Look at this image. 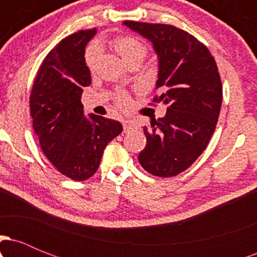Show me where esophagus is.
Wrapping results in <instances>:
<instances>
[{
  "mask_svg": "<svg viewBox=\"0 0 257 257\" xmlns=\"http://www.w3.org/2000/svg\"><path fill=\"white\" fill-rule=\"evenodd\" d=\"M123 128H124V133H131L137 129V125L134 124V122L131 119L123 120Z\"/></svg>",
  "mask_w": 257,
  "mask_h": 257,
  "instance_id": "1",
  "label": "esophagus"
}]
</instances>
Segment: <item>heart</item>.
Returning <instances> with one entry per match:
<instances>
[{
    "label": "heart",
    "mask_w": 257,
    "mask_h": 257,
    "mask_svg": "<svg viewBox=\"0 0 257 257\" xmlns=\"http://www.w3.org/2000/svg\"><path fill=\"white\" fill-rule=\"evenodd\" d=\"M112 46H113L116 52L118 53L120 58H122L126 64L138 60L143 61L144 58L146 57V46L135 37L119 36L112 41ZM99 47L95 46V44H93V46H90L89 48L87 49V53H85V61H87L88 67H89L90 70H94V67H95L96 61H98L99 58ZM116 100L117 102H118V105L122 106V107H128L129 104H131L129 95L123 90H119L118 93H117Z\"/></svg>",
    "instance_id": "b5f03b06"
}]
</instances>
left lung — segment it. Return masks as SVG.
I'll use <instances>...</instances> for the list:
<instances>
[{
    "mask_svg": "<svg viewBox=\"0 0 257 257\" xmlns=\"http://www.w3.org/2000/svg\"><path fill=\"white\" fill-rule=\"evenodd\" d=\"M152 43L158 59L156 102L168 105L166 116L144 128L147 140L139 155L141 167L159 178L175 176L208 146L222 104V84L209 49L181 29L166 24L124 22Z\"/></svg>",
    "mask_w": 257,
    "mask_h": 257,
    "instance_id": "1",
    "label": "left lung"
}]
</instances>
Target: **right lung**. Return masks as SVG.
I'll return each mask as SVG.
<instances>
[{"mask_svg": "<svg viewBox=\"0 0 257 257\" xmlns=\"http://www.w3.org/2000/svg\"><path fill=\"white\" fill-rule=\"evenodd\" d=\"M96 29L64 38L38 69L30 95L32 125L49 162L67 178L83 181L98 170L106 145L119 135L118 120L84 116L81 96L90 84L85 47Z\"/></svg>", "mask_w": 257, "mask_h": 257, "instance_id": "obj_1", "label": "right lung"}]
</instances>
